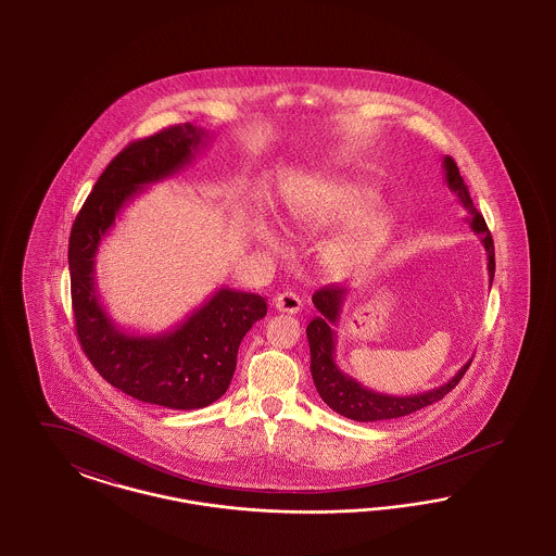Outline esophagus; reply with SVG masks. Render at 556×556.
Here are the masks:
<instances>
[{
    "mask_svg": "<svg viewBox=\"0 0 556 556\" xmlns=\"http://www.w3.org/2000/svg\"><path fill=\"white\" fill-rule=\"evenodd\" d=\"M274 307L278 308V311H282V313L294 315V313L301 311L303 303H301V299H299L294 292H280V294L274 299Z\"/></svg>",
    "mask_w": 556,
    "mask_h": 556,
    "instance_id": "34e87169",
    "label": "esophagus"
}]
</instances>
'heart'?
I'll list each match as a JSON object with an SVG mask.
<instances>
[{
	"mask_svg": "<svg viewBox=\"0 0 556 556\" xmlns=\"http://www.w3.org/2000/svg\"><path fill=\"white\" fill-rule=\"evenodd\" d=\"M377 202L379 193L356 181H308L288 195L287 218L290 227L301 232H319L354 220L326 248L329 268L344 269L365 253L381 248L390 237L393 220L386 210H372ZM260 237L274 248L280 243L278 230L269 223L260 227Z\"/></svg>",
	"mask_w": 556,
	"mask_h": 556,
	"instance_id": "obj_1",
	"label": "heart"
}]
</instances>
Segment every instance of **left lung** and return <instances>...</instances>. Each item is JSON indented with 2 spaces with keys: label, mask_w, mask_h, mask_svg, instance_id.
<instances>
[{
  "label": "left lung",
  "mask_w": 556,
  "mask_h": 556,
  "mask_svg": "<svg viewBox=\"0 0 556 556\" xmlns=\"http://www.w3.org/2000/svg\"><path fill=\"white\" fill-rule=\"evenodd\" d=\"M443 170H445V184L452 189L453 193L459 198V202L468 210V223L473 232L480 235V241L486 249V260H489V278L493 285L494 278V243L491 237V230L486 227L482 214L473 206L472 198L468 186L464 184L459 168L455 165L452 156L443 159ZM349 294V288L340 285H329L313 294V305L319 311L317 317L311 319L307 326L308 350H311V375L313 383L317 388V393L321 400L328 404L329 408L350 420L358 422H372V420H390V418H400L408 416L412 412L422 410L431 406L434 402L443 400L450 391L459 383L464 372L472 365L468 361L462 369L453 375L452 379L434 390L414 393V395H388L379 391L369 390L361 386L356 379L349 377L346 372L336 365V326L340 321V313L344 299Z\"/></svg>",
  "instance_id": "left-lung-1"
}]
</instances>
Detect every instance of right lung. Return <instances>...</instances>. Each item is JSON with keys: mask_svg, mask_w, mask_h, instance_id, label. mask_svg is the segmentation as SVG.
<instances>
[{"mask_svg": "<svg viewBox=\"0 0 556 556\" xmlns=\"http://www.w3.org/2000/svg\"><path fill=\"white\" fill-rule=\"evenodd\" d=\"M207 138L202 127L173 125L124 148L86 198L67 251L76 333L88 361L113 388L173 410L204 408L228 390L241 340L268 313L266 299L218 288L175 329L138 336L106 315L94 282V257L122 207L146 186L189 165Z\"/></svg>", "mask_w": 556, "mask_h": 556, "instance_id": "add662e5", "label": "right lung"}]
</instances>
